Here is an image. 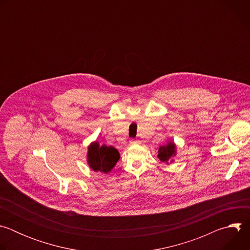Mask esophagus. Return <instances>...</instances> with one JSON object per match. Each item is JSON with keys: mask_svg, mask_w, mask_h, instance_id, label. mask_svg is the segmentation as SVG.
Listing matches in <instances>:
<instances>
[{"mask_svg": "<svg viewBox=\"0 0 250 250\" xmlns=\"http://www.w3.org/2000/svg\"><path fill=\"white\" fill-rule=\"evenodd\" d=\"M129 144L130 145H138L139 144V140H137V139H130L129 140Z\"/></svg>", "mask_w": 250, "mask_h": 250, "instance_id": "1", "label": "esophagus"}]
</instances>
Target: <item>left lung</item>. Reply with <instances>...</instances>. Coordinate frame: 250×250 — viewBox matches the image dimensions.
Instances as JSON below:
<instances>
[{
  "mask_svg": "<svg viewBox=\"0 0 250 250\" xmlns=\"http://www.w3.org/2000/svg\"><path fill=\"white\" fill-rule=\"evenodd\" d=\"M177 155V146L174 141H167V144L164 146H160L158 148L157 157L161 162L169 165L174 162V157Z\"/></svg>",
  "mask_w": 250,
  "mask_h": 250,
  "instance_id": "left-lung-1",
  "label": "left lung"
}]
</instances>
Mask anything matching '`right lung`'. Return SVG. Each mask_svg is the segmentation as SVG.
Segmentation results:
<instances>
[{
	"label": "right lung",
	"mask_w": 250,
	"mask_h": 250,
	"mask_svg": "<svg viewBox=\"0 0 250 250\" xmlns=\"http://www.w3.org/2000/svg\"><path fill=\"white\" fill-rule=\"evenodd\" d=\"M120 152L113 146L100 145L99 141H93L88 146L87 163L95 172L108 174L120 160Z\"/></svg>",
	"instance_id": "1"
}]
</instances>
